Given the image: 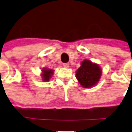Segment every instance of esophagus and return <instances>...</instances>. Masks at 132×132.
<instances>
[{"instance_id": "obj_1", "label": "esophagus", "mask_w": 132, "mask_h": 132, "mask_svg": "<svg viewBox=\"0 0 132 132\" xmlns=\"http://www.w3.org/2000/svg\"><path fill=\"white\" fill-rule=\"evenodd\" d=\"M63 66L64 68H69V63H63Z\"/></svg>"}]
</instances>
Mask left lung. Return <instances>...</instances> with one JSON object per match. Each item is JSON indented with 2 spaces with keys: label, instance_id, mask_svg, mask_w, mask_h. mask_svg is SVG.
I'll use <instances>...</instances> for the list:
<instances>
[{
  "label": "left lung",
  "instance_id": "8db88e82",
  "mask_svg": "<svg viewBox=\"0 0 132 132\" xmlns=\"http://www.w3.org/2000/svg\"><path fill=\"white\" fill-rule=\"evenodd\" d=\"M102 70L96 63L88 60H84L76 71V78L83 88H91L98 82Z\"/></svg>",
  "mask_w": 132,
  "mask_h": 132
}]
</instances>
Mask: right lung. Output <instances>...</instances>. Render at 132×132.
Listing matches in <instances>:
<instances>
[{"label":"right lung","instance_id":"1","mask_svg":"<svg viewBox=\"0 0 132 132\" xmlns=\"http://www.w3.org/2000/svg\"><path fill=\"white\" fill-rule=\"evenodd\" d=\"M43 73H42V78H43L44 81H49V78L52 77L53 75V71L51 69H44L42 70Z\"/></svg>","mask_w":132,"mask_h":132}]
</instances>
